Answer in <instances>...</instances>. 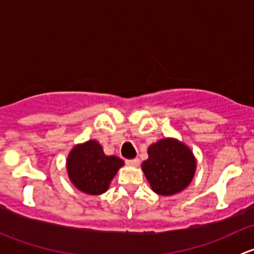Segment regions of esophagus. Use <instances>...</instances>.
<instances>
[{
  "label": "esophagus",
  "instance_id": "obj_1",
  "mask_svg": "<svg viewBox=\"0 0 254 254\" xmlns=\"http://www.w3.org/2000/svg\"><path fill=\"white\" fill-rule=\"evenodd\" d=\"M127 163L129 166H134V167H137L140 165L139 158H132V160H127Z\"/></svg>",
  "mask_w": 254,
  "mask_h": 254
}]
</instances>
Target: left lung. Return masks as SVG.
Listing matches in <instances>:
<instances>
[{
  "mask_svg": "<svg viewBox=\"0 0 254 254\" xmlns=\"http://www.w3.org/2000/svg\"><path fill=\"white\" fill-rule=\"evenodd\" d=\"M141 168L155 193L173 195L189 186L196 168L190 148L176 139H162L148 147Z\"/></svg>",
  "mask_w": 254,
  "mask_h": 254,
  "instance_id": "obj_1",
  "label": "left lung"
}]
</instances>
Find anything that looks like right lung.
Segmentation results:
<instances>
[{"label":"right lung","mask_w":254,"mask_h":254,"mask_svg":"<svg viewBox=\"0 0 254 254\" xmlns=\"http://www.w3.org/2000/svg\"><path fill=\"white\" fill-rule=\"evenodd\" d=\"M124 161L107 156L96 140L79 143L68 153L66 167L71 183L86 194L99 195L108 190L112 179Z\"/></svg>","instance_id":"1"}]
</instances>
